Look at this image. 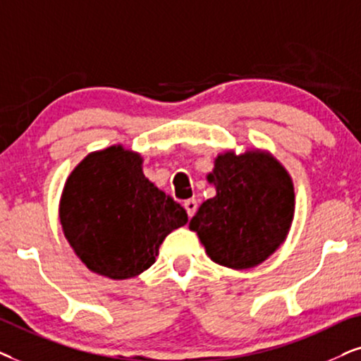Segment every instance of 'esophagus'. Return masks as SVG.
Listing matches in <instances>:
<instances>
[{
    "instance_id": "1",
    "label": "esophagus",
    "mask_w": 361,
    "mask_h": 361,
    "mask_svg": "<svg viewBox=\"0 0 361 361\" xmlns=\"http://www.w3.org/2000/svg\"><path fill=\"white\" fill-rule=\"evenodd\" d=\"M183 206H185L186 213H188V216L191 218V216H193V214L196 213V209H198V201L193 200V198H190V200L185 201Z\"/></svg>"
}]
</instances>
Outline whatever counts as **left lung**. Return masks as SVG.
<instances>
[{
	"instance_id": "obj_1",
	"label": "left lung",
	"mask_w": 361,
	"mask_h": 361,
	"mask_svg": "<svg viewBox=\"0 0 361 361\" xmlns=\"http://www.w3.org/2000/svg\"><path fill=\"white\" fill-rule=\"evenodd\" d=\"M216 196L190 221L216 264L249 269L284 243L294 218V186L281 163L261 152L219 155L208 176Z\"/></svg>"
}]
</instances>
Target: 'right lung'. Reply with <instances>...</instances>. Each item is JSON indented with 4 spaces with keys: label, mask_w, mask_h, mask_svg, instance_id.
Returning a JSON list of instances; mask_svg holds the SVG:
<instances>
[{
    "label": "right lung",
    "mask_w": 361,
    "mask_h": 361,
    "mask_svg": "<svg viewBox=\"0 0 361 361\" xmlns=\"http://www.w3.org/2000/svg\"><path fill=\"white\" fill-rule=\"evenodd\" d=\"M59 216L80 261L110 279L145 271L163 239L188 223L183 206L143 175L140 155L122 147L90 153L77 165L67 178Z\"/></svg>",
    "instance_id": "obj_1"
}]
</instances>
